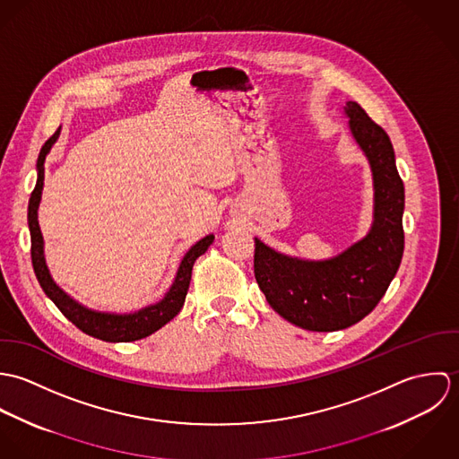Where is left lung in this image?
Here are the masks:
<instances>
[{
    "mask_svg": "<svg viewBox=\"0 0 459 459\" xmlns=\"http://www.w3.org/2000/svg\"><path fill=\"white\" fill-rule=\"evenodd\" d=\"M344 115L373 173L369 233L322 262L277 253L255 238V275L266 302L290 324L313 332L351 327L368 316L385 295L404 249V187L393 143L357 102H346Z\"/></svg>",
    "mask_w": 459,
    "mask_h": 459,
    "instance_id": "left-lung-1",
    "label": "left lung"
}]
</instances>
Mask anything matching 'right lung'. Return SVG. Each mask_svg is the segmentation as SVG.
<instances>
[{"label":"right lung","instance_id":"add662e5","mask_svg":"<svg viewBox=\"0 0 459 459\" xmlns=\"http://www.w3.org/2000/svg\"><path fill=\"white\" fill-rule=\"evenodd\" d=\"M60 131H62V127L44 143V146L40 150V155L37 160V186H35L31 197H30V203H28V226H30V235H31V263H33L35 275H37L44 293L56 304V307L64 313L66 320H70L84 333L102 339V341H108V342H129V341L143 339V337L157 332L159 328L164 327L168 322H171L180 313V309L184 307V302H186L189 284H191L195 262L201 255H204V251L210 247V244L213 242L215 237L206 235L187 251V255L184 256V260L178 266L177 277H175L169 291L157 304L146 306V307H143L135 313H129V315H117V313L93 311V309H88V307L81 306L79 302H75L53 281V277L49 273V268H48L46 258H44V238H42V231L39 226V204H40L42 187H44V162H46L49 150L56 143Z\"/></svg>","mask_w":459,"mask_h":459}]
</instances>
